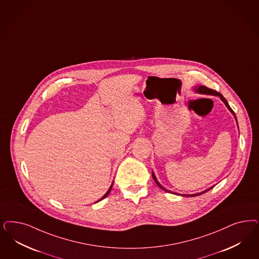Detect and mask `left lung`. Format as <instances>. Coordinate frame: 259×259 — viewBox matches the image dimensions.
<instances>
[{
    "instance_id": "left-lung-1",
    "label": "left lung",
    "mask_w": 259,
    "mask_h": 259,
    "mask_svg": "<svg viewBox=\"0 0 259 259\" xmlns=\"http://www.w3.org/2000/svg\"><path fill=\"white\" fill-rule=\"evenodd\" d=\"M195 90V92L196 93H199V94H203V95H210V96H216V97H219L220 99L223 101L224 103H225V105H226V107L228 108L229 110H230V112L232 113L233 116H234V118H235V120H236V123H237V118H236V116H235V113L233 112L232 110V108L230 107V105H229V103H228V101H227V99L224 98L223 96L220 94V93H218V92H216V91H214V90L209 89V88H207V87H205V86H199V87H195L194 88ZM238 126V124H237ZM152 177L154 179V181H155V183L160 187V188L161 189H163L164 191H166V192H172V191H170L168 189H165V188H163L162 186H161V184L158 182V180L156 178V176H155V174H154V172L152 171ZM214 188L213 187H211V188H207V189H205L204 191H202V192H199V193H195V194H180V193H176V192H172V193H174V194H177V195H182V196H186V197H194L198 196V195H201V194H203V193H205L206 191H208L209 189H211V188Z\"/></svg>"
}]
</instances>
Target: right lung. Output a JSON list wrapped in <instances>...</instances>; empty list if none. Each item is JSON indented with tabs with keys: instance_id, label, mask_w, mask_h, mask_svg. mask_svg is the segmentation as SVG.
<instances>
[{
	"instance_id": "obj_1",
	"label": "right lung",
	"mask_w": 259,
	"mask_h": 259,
	"mask_svg": "<svg viewBox=\"0 0 259 259\" xmlns=\"http://www.w3.org/2000/svg\"><path fill=\"white\" fill-rule=\"evenodd\" d=\"M113 183H114V182H113ZM113 183H112V185H111V187H110V188H109V189H108L107 192H106V193H105V194H104V195H103V196L101 197V198H100V199H99V200H98V201H97V202H96V203H98V202H99V201H101V200H103V199H104V198H105V197H107L108 195H109V193H110V191H111V189H112V188H113Z\"/></svg>"
}]
</instances>
